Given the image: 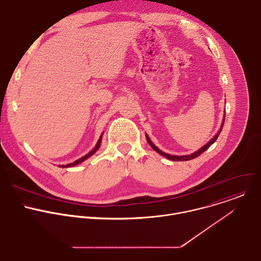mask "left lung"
Listing matches in <instances>:
<instances>
[{
	"label": "left lung",
	"mask_w": 261,
	"mask_h": 261,
	"mask_svg": "<svg viewBox=\"0 0 261 261\" xmlns=\"http://www.w3.org/2000/svg\"><path fill=\"white\" fill-rule=\"evenodd\" d=\"M224 118H225V115H224ZM223 118V121H222V124H221V128H220V130L218 131V133L205 144V145H203L200 150H198L197 152H195V153H193V154H190V155H185V156H172V155H169V154H166V153H164V152H162L160 148H158L153 142H152V140L150 139V137L147 136V134L145 133V137H146V140H147V142H148V144H150L151 146H152V148L154 151H156L157 153H159L161 156H163V157H165V158H167V159H169V160H172V161H188V160H191V159H194V158H196V157H198L199 155H201L203 152H205L207 148L217 140V138H218V136H219V134L221 133V131H222V128H223V125H224V122H225V119Z\"/></svg>",
	"instance_id": "1"
}]
</instances>
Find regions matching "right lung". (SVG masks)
Instances as JSON below:
<instances>
[{"instance_id": "obj_1", "label": "right lung", "mask_w": 261, "mask_h": 261, "mask_svg": "<svg viewBox=\"0 0 261 261\" xmlns=\"http://www.w3.org/2000/svg\"><path fill=\"white\" fill-rule=\"evenodd\" d=\"M102 135H103V133L101 134L100 138L98 139V141H97V144L95 145V147L93 148V150H92V151H91L89 154H87L86 156H84L83 158H81V159H79V160H76V161H74L73 163H70V164H67V165H59V167L65 168V167H72V166H75V165H77V164H80V163L84 162V161H85V160H87L88 158H90L92 155H94V154L97 152V150H98V148L100 147V145H101V140H102Z\"/></svg>"}]
</instances>
